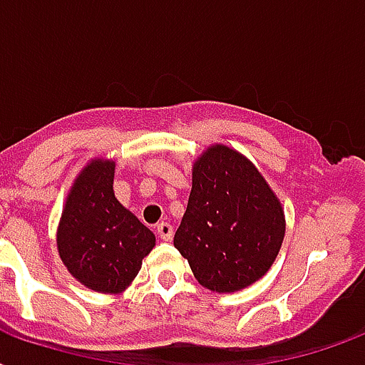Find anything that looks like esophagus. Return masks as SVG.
<instances>
[{
    "label": "esophagus",
    "mask_w": 365,
    "mask_h": 365,
    "mask_svg": "<svg viewBox=\"0 0 365 365\" xmlns=\"http://www.w3.org/2000/svg\"><path fill=\"white\" fill-rule=\"evenodd\" d=\"M157 235L160 237V240H165V242H170L172 235H174V229H172L170 223L160 222L159 225H157Z\"/></svg>",
    "instance_id": "34e87169"
}]
</instances>
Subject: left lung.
I'll return each instance as SVG.
<instances>
[{
  "label": "left lung",
  "mask_w": 365,
  "mask_h": 365,
  "mask_svg": "<svg viewBox=\"0 0 365 365\" xmlns=\"http://www.w3.org/2000/svg\"><path fill=\"white\" fill-rule=\"evenodd\" d=\"M286 233V216L255 165L225 143L195 159L187 210L174 246L200 286L233 294L265 277Z\"/></svg>",
  "instance_id": "8db88e82"
}]
</instances>
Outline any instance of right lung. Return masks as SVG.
<instances>
[{
  "label": "right lung",
  "mask_w": 365,
  "mask_h": 365,
  "mask_svg": "<svg viewBox=\"0 0 365 365\" xmlns=\"http://www.w3.org/2000/svg\"><path fill=\"white\" fill-rule=\"evenodd\" d=\"M113 176V159L88 160L73 180L56 229L68 272L98 294H123L155 248V235L117 200Z\"/></svg>",
  "instance_id": "obj_1"
}]
</instances>
